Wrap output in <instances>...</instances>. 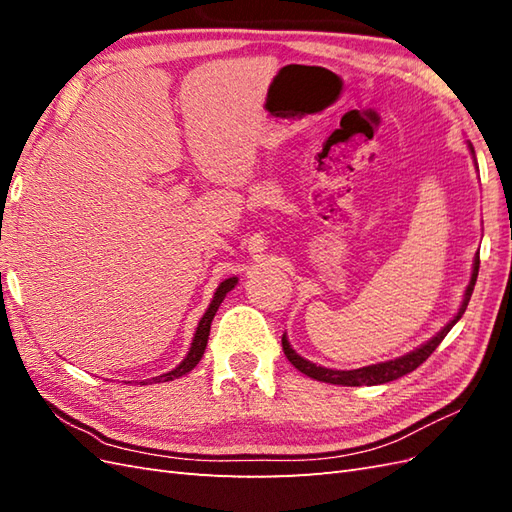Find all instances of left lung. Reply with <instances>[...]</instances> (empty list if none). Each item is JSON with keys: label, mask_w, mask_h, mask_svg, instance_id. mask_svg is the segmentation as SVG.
Segmentation results:
<instances>
[{"label": "left lung", "mask_w": 512, "mask_h": 512, "mask_svg": "<svg viewBox=\"0 0 512 512\" xmlns=\"http://www.w3.org/2000/svg\"><path fill=\"white\" fill-rule=\"evenodd\" d=\"M471 154L475 156L473 151V145H469ZM477 270H480V253L475 255L473 259V273H471V281L469 286H466V292H464V301L462 306L458 310V314L444 325V328L433 336V339H429L424 345H420L418 350H413L405 356H398L394 358V361H385V363H376V365H367V367H358V369H330V367H321L317 363H310L306 361V358L299 356L295 350H292L286 334L281 336V345H284V354L288 361L295 365L301 374H306L314 380H321V383H332V385H345V387H361V385H383V383H391V380H396L400 376H405L409 372H413V369L420 367L427 358L433 354V350L442 343L444 336H447L451 332V328L455 323H458L462 319V314L466 310V306H469L471 301V295H473V288H475V281H477Z\"/></svg>", "instance_id": "left-lung-1"}]
</instances>
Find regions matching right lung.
Returning a JSON list of instances; mask_svg holds the SVG:
<instances>
[{
  "label": "right lung",
  "mask_w": 512,
  "mask_h": 512,
  "mask_svg": "<svg viewBox=\"0 0 512 512\" xmlns=\"http://www.w3.org/2000/svg\"><path fill=\"white\" fill-rule=\"evenodd\" d=\"M235 286H237V277L224 279L222 284L217 286L215 295H213V301L209 303V308H206L204 317H202L200 323H198V328H195L193 343H191V347H189V354L184 356V361H182L176 369H171V372L162 374V376H156L154 383H167V380L180 378V376H184V374H189L191 369L200 363V358H202V354H204V350H206V341H209V332H211V323H213L215 312H217V308H220V303L224 301L226 292H231Z\"/></svg>",
  "instance_id": "1"
}]
</instances>
